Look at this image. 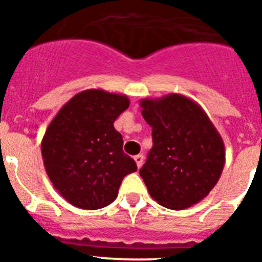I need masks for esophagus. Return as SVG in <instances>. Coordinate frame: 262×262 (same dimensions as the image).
<instances>
[{"label":"esophagus","instance_id":"1","mask_svg":"<svg viewBox=\"0 0 262 262\" xmlns=\"http://www.w3.org/2000/svg\"><path fill=\"white\" fill-rule=\"evenodd\" d=\"M134 160H135L136 165H138V168H140V166L143 165V160H144V156L143 155H136L135 157H134Z\"/></svg>","mask_w":262,"mask_h":262}]
</instances>
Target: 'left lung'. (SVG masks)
<instances>
[{
	"label": "left lung",
	"instance_id": "1",
	"mask_svg": "<svg viewBox=\"0 0 262 262\" xmlns=\"http://www.w3.org/2000/svg\"><path fill=\"white\" fill-rule=\"evenodd\" d=\"M152 127V145L140 176L149 195L166 209L184 210L209 195L226 163L224 143L195 101L170 93L140 101Z\"/></svg>",
	"mask_w": 262,
	"mask_h": 262
}]
</instances>
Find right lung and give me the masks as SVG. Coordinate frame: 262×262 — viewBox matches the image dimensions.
<instances>
[{
    "mask_svg": "<svg viewBox=\"0 0 262 262\" xmlns=\"http://www.w3.org/2000/svg\"><path fill=\"white\" fill-rule=\"evenodd\" d=\"M129 106L124 94L88 89L59 110L41 140V157L53 187L78 209L114 202L122 180L136 172L123 152L114 122Z\"/></svg>",
    "mask_w": 262,
    "mask_h": 262,
    "instance_id": "obj_1",
    "label": "right lung"
}]
</instances>
